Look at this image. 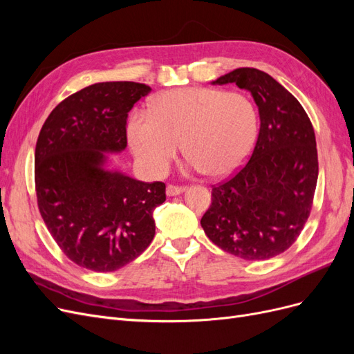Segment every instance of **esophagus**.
<instances>
[{
  "label": "esophagus",
  "instance_id": "34e87169",
  "mask_svg": "<svg viewBox=\"0 0 354 354\" xmlns=\"http://www.w3.org/2000/svg\"><path fill=\"white\" fill-rule=\"evenodd\" d=\"M186 190V186H178V185H168L167 186V195L168 196H176L178 194H181V192Z\"/></svg>",
  "mask_w": 354,
  "mask_h": 354
}]
</instances>
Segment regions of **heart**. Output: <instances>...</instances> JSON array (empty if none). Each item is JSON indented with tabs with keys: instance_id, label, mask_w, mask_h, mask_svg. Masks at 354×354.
<instances>
[{
	"instance_id": "b5f03b06",
	"label": "heart",
	"mask_w": 354,
	"mask_h": 354,
	"mask_svg": "<svg viewBox=\"0 0 354 354\" xmlns=\"http://www.w3.org/2000/svg\"><path fill=\"white\" fill-rule=\"evenodd\" d=\"M259 113L241 93L211 87L169 90L151 104V113L136 112L128 138L140 165L162 174L176 159L181 143L192 167L211 177L236 171L252 151Z\"/></svg>"
}]
</instances>
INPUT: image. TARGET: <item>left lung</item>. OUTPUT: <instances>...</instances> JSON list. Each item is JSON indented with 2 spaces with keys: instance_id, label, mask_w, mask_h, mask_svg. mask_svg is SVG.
I'll use <instances>...</instances> for the list:
<instances>
[{
  "instance_id": "8db88e82",
  "label": "left lung",
  "mask_w": 354,
  "mask_h": 354,
  "mask_svg": "<svg viewBox=\"0 0 354 354\" xmlns=\"http://www.w3.org/2000/svg\"><path fill=\"white\" fill-rule=\"evenodd\" d=\"M234 82L259 106L260 133L250 160L212 186L201 226L212 243L243 260H269L291 246L313 207L319 162L312 121L269 73L239 68L212 84Z\"/></svg>"
}]
</instances>
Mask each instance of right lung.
I'll return each instance as SVG.
<instances>
[{"instance_id":"right-lung-1","label":"right lung","mask_w":354,"mask_h":354,"mask_svg":"<svg viewBox=\"0 0 354 354\" xmlns=\"http://www.w3.org/2000/svg\"><path fill=\"white\" fill-rule=\"evenodd\" d=\"M149 91L130 81L88 85L60 102L39 131L38 209L63 254L84 269H121L155 236L153 209L165 201V183L102 167L103 152L127 147L128 112Z\"/></svg>"}]
</instances>
